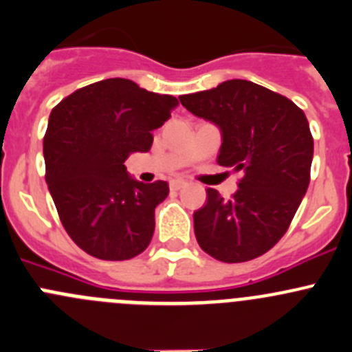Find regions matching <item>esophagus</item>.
I'll return each instance as SVG.
<instances>
[{
    "mask_svg": "<svg viewBox=\"0 0 352 352\" xmlns=\"http://www.w3.org/2000/svg\"><path fill=\"white\" fill-rule=\"evenodd\" d=\"M184 186H186V182H184V180H172V182H170V189L172 190L182 189Z\"/></svg>",
    "mask_w": 352,
    "mask_h": 352,
    "instance_id": "esophagus-1",
    "label": "esophagus"
}]
</instances>
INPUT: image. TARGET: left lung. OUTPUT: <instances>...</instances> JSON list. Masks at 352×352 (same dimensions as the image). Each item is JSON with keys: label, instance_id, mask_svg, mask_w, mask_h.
Here are the masks:
<instances>
[{"label": "left lung", "instance_id": "obj_1", "mask_svg": "<svg viewBox=\"0 0 352 352\" xmlns=\"http://www.w3.org/2000/svg\"><path fill=\"white\" fill-rule=\"evenodd\" d=\"M179 100L190 113L220 127L218 165L242 172L230 199L206 189V204L194 211L197 244L223 263L265 254L287 232L309 186L313 135L305 111L242 78Z\"/></svg>", "mask_w": 352, "mask_h": 352}]
</instances>
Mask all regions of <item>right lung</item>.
<instances>
[{"label": "right lung", "instance_id": "obj_1", "mask_svg": "<svg viewBox=\"0 0 352 352\" xmlns=\"http://www.w3.org/2000/svg\"><path fill=\"white\" fill-rule=\"evenodd\" d=\"M177 104V98L129 78H107L51 111L44 135L47 189L67 234L87 254L124 261L151 242L155 208L168 196V184L138 182L124 162L151 149V131Z\"/></svg>", "mask_w": 352, "mask_h": 352}]
</instances>
